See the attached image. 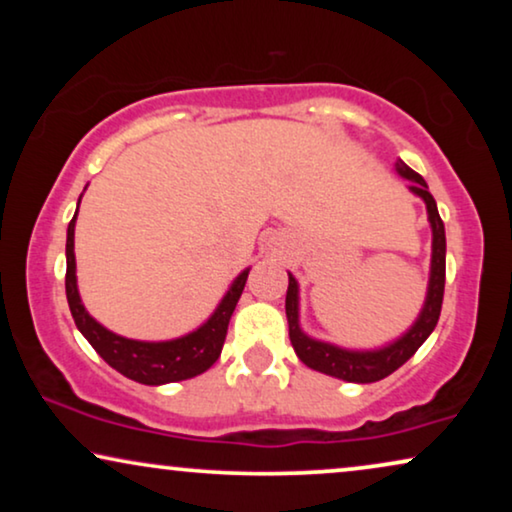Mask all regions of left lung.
I'll use <instances>...</instances> for the list:
<instances>
[{
  "mask_svg": "<svg viewBox=\"0 0 512 512\" xmlns=\"http://www.w3.org/2000/svg\"><path fill=\"white\" fill-rule=\"evenodd\" d=\"M396 172L403 179L410 181V191L419 195L426 202V212H429V223L433 233L431 244V275H429V291H426V300L422 312L415 324L405 331L401 338L391 342L387 347L370 349V352H356V349H342L335 347L331 342L314 340L310 335L300 331L298 324V282L296 277L289 275V291H286V319H289V338L291 345L296 349L298 359L305 363L307 368L319 370V373L338 377L345 382H377L394 373L424 345V340L433 333L438 324L440 307H443V293H445V226L440 219L436 200L429 193V186L422 174L410 170L403 160L396 163Z\"/></svg>",
  "mask_w": 512,
  "mask_h": 512,
  "instance_id": "obj_1",
  "label": "left lung"
}]
</instances>
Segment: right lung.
<instances>
[{
    "mask_svg": "<svg viewBox=\"0 0 512 512\" xmlns=\"http://www.w3.org/2000/svg\"><path fill=\"white\" fill-rule=\"evenodd\" d=\"M76 212H79V207H76ZM74 226L76 214L74 219L69 221L67 228V303L69 310H72L76 328H79L83 338L93 345L95 352L121 375L130 377V380H135L139 384H151V387L188 380V377H195L205 373L207 368H212L216 359L221 356L223 342H226L228 333V321L233 317L237 300H240L244 291V284H247L249 268L237 275V279L230 284V289L226 291V296H223L212 317H209L200 328H195L193 333L165 342L130 340L123 338V335L111 333L109 328H104L102 324H97L81 303L79 286H76Z\"/></svg>",
    "mask_w": 512,
    "mask_h": 512,
    "instance_id": "right-lung-1",
    "label": "right lung"
}]
</instances>
